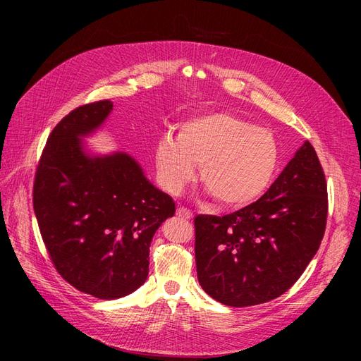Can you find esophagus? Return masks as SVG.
<instances>
[{
    "mask_svg": "<svg viewBox=\"0 0 361 361\" xmlns=\"http://www.w3.org/2000/svg\"><path fill=\"white\" fill-rule=\"evenodd\" d=\"M176 214H178V216L183 218V220H191V218H192V212L188 209V207H185V206H179Z\"/></svg>",
    "mask_w": 361,
    "mask_h": 361,
    "instance_id": "34e87169",
    "label": "esophagus"
}]
</instances>
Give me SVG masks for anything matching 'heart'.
Returning a JSON list of instances; mask_svg holds the SVG:
<instances>
[{
  "label": "heart",
  "mask_w": 361,
  "mask_h": 361,
  "mask_svg": "<svg viewBox=\"0 0 361 361\" xmlns=\"http://www.w3.org/2000/svg\"><path fill=\"white\" fill-rule=\"evenodd\" d=\"M159 182L179 192L202 164V182L224 206L241 207L267 192L280 164V146L267 128L228 113L192 116L179 125L176 140L162 137L155 149Z\"/></svg>",
  "instance_id": "heart-1"
}]
</instances>
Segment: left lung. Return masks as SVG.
I'll list each match as a JSON object with an SVG mask.
<instances>
[{
  "label": "left lung",
  "mask_w": 361,
  "mask_h": 361,
  "mask_svg": "<svg viewBox=\"0 0 361 361\" xmlns=\"http://www.w3.org/2000/svg\"><path fill=\"white\" fill-rule=\"evenodd\" d=\"M326 214L325 173L305 141L259 200L224 216L194 218L200 286L232 307L280 297L318 251Z\"/></svg>",
  "instance_id": "1"
}]
</instances>
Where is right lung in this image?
Returning <instances> with one entry per match:
<instances>
[{"instance_id": "right-lung-1", "label": "right lung", "mask_w": 361, "mask_h": 361, "mask_svg": "<svg viewBox=\"0 0 361 361\" xmlns=\"http://www.w3.org/2000/svg\"><path fill=\"white\" fill-rule=\"evenodd\" d=\"M96 101L64 116L48 137L32 185V207L49 259L78 290L101 300L122 298L149 274L157 228L176 212L126 154L89 158L78 137L110 114Z\"/></svg>"}]
</instances>
